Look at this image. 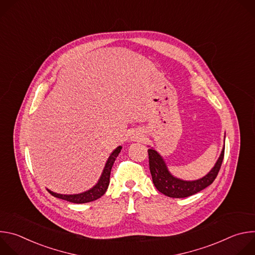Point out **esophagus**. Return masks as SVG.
Returning a JSON list of instances; mask_svg holds the SVG:
<instances>
[{
    "mask_svg": "<svg viewBox=\"0 0 255 255\" xmlns=\"http://www.w3.org/2000/svg\"><path fill=\"white\" fill-rule=\"evenodd\" d=\"M133 139H134V140H139V139H141V138H140V136L135 135V136H133Z\"/></svg>",
    "mask_w": 255,
    "mask_h": 255,
    "instance_id": "esophagus-1",
    "label": "esophagus"
}]
</instances>
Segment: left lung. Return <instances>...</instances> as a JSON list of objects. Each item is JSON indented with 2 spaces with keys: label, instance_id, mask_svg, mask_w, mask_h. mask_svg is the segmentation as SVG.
Wrapping results in <instances>:
<instances>
[{
  "label": "left lung",
  "instance_id": "obj_1",
  "mask_svg": "<svg viewBox=\"0 0 255 255\" xmlns=\"http://www.w3.org/2000/svg\"><path fill=\"white\" fill-rule=\"evenodd\" d=\"M224 151L225 147L223 148L215 166L207 175L197 180L187 181L172 176L167 170L166 164L162 157L154 149H148L149 169L153 184L160 193L170 198H187L195 195L206 189L215 180L222 165Z\"/></svg>",
  "mask_w": 255,
  "mask_h": 255
}]
</instances>
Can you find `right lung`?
<instances>
[{
  "label": "right lung",
  "mask_w": 255,
  "mask_h": 255,
  "mask_svg": "<svg viewBox=\"0 0 255 255\" xmlns=\"http://www.w3.org/2000/svg\"><path fill=\"white\" fill-rule=\"evenodd\" d=\"M121 149H122V147L119 146L112 152L110 157L108 158V161L105 165V168L103 170L101 178L98 181V184L94 188H92L91 190H89L85 193H82V194H78V195H60V194L53 193L49 190H48V192L55 198L65 200L67 202L75 203V204H84V203H89V202H93V201L98 200L99 198H101L106 193V191L109 187V183H110L111 169H112V166H113L117 156L119 155Z\"/></svg>",
  "instance_id": "obj_1"
}]
</instances>
